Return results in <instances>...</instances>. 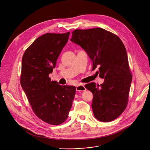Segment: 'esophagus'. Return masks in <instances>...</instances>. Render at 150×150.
I'll use <instances>...</instances> for the list:
<instances>
[{"label": "esophagus", "mask_w": 150, "mask_h": 150, "mask_svg": "<svg viewBox=\"0 0 150 150\" xmlns=\"http://www.w3.org/2000/svg\"><path fill=\"white\" fill-rule=\"evenodd\" d=\"M86 90V88H85L83 84H79L78 86H76V91H79V92H81V91H84Z\"/></svg>", "instance_id": "obj_1"}]
</instances>
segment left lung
Wrapping results in <instances>:
<instances>
[{
    "instance_id": "left-lung-1",
    "label": "left lung",
    "mask_w": 150,
    "mask_h": 150,
    "mask_svg": "<svg viewBox=\"0 0 150 150\" xmlns=\"http://www.w3.org/2000/svg\"><path fill=\"white\" fill-rule=\"evenodd\" d=\"M71 41L79 45L93 61V69L98 68L104 79L100 85L87 84L92 92V108L95 117L109 122L119 117L126 109L132 74L125 47L118 36L101 28L75 30Z\"/></svg>"
}]
</instances>
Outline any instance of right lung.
Segmentation results:
<instances>
[{"mask_svg": "<svg viewBox=\"0 0 150 150\" xmlns=\"http://www.w3.org/2000/svg\"><path fill=\"white\" fill-rule=\"evenodd\" d=\"M69 35L70 32L42 35L22 57L21 86L36 116L52 125L67 119L76 94L74 86H62L49 77Z\"/></svg>", "mask_w": 150, "mask_h": 150, "instance_id": "add662e5", "label": "right lung"}]
</instances>
